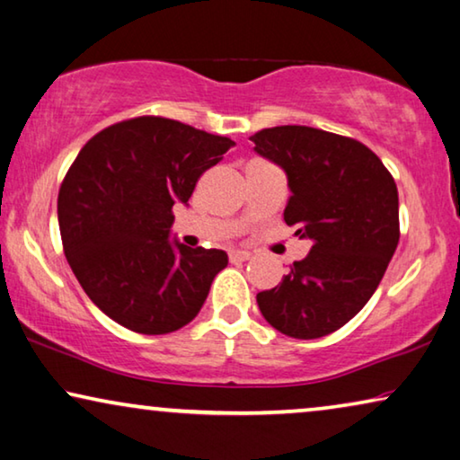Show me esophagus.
I'll use <instances>...</instances> for the list:
<instances>
[{
  "instance_id": "obj_1",
  "label": "esophagus",
  "mask_w": 460,
  "mask_h": 460,
  "mask_svg": "<svg viewBox=\"0 0 460 460\" xmlns=\"http://www.w3.org/2000/svg\"><path fill=\"white\" fill-rule=\"evenodd\" d=\"M251 257V252L249 251H230V261L232 263H238V261H246V259Z\"/></svg>"
}]
</instances>
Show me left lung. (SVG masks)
Instances as JSON below:
<instances>
[{"label":"left lung","instance_id":"left-lung-1","mask_svg":"<svg viewBox=\"0 0 460 460\" xmlns=\"http://www.w3.org/2000/svg\"><path fill=\"white\" fill-rule=\"evenodd\" d=\"M251 141L286 172L284 222L313 243L276 288L259 292V311L290 338L328 336L365 307L394 255L396 182L374 151L334 132L274 126Z\"/></svg>","mask_w":460,"mask_h":460}]
</instances>
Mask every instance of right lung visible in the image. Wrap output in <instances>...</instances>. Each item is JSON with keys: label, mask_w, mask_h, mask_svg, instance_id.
I'll list each match as a JSON object with an SVG mask.
<instances>
[{"label": "right lung", "mask_w": 460, "mask_h": 460, "mask_svg": "<svg viewBox=\"0 0 460 460\" xmlns=\"http://www.w3.org/2000/svg\"><path fill=\"white\" fill-rule=\"evenodd\" d=\"M234 141L178 119L141 116L97 132L58 195L66 259L105 315L138 334H170L201 311L228 265L219 249L170 241L174 203Z\"/></svg>", "instance_id": "right-lung-1"}]
</instances>
